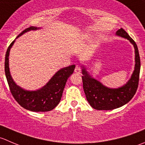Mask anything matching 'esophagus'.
Wrapping results in <instances>:
<instances>
[{"instance_id": "obj_1", "label": "esophagus", "mask_w": 145, "mask_h": 145, "mask_svg": "<svg viewBox=\"0 0 145 145\" xmlns=\"http://www.w3.org/2000/svg\"><path fill=\"white\" fill-rule=\"evenodd\" d=\"M74 71H75V73H76V74H80V73L81 72V67H80L79 65L76 66V68H75V70H74Z\"/></svg>"}]
</instances>
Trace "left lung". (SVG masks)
<instances>
[{
	"label": "left lung",
	"mask_w": 145,
	"mask_h": 145,
	"mask_svg": "<svg viewBox=\"0 0 145 145\" xmlns=\"http://www.w3.org/2000/svg\"><path fill=\"white\" fill-rule=\"evenodd\" d=\"M117 36L126 39L135 49V68L131 78L123 86L117 88H110L93 78L86 67L82 65V80L86 99L90 106L97 110H112L128 103L133 97L138 86L140 71V59L135 42L122 28L116 32Z\"/></svg>",
	"instance_id": "1"
}]
</instances>
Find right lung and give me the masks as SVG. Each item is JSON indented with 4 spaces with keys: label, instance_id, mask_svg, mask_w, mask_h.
Listing matches in <instances>:
<instances>
[{
    "label": "right lung",
    "instance_id": "obj_1",
    "mask_svg": "<svg viewBox=\"0 0 145 145\" xmlns=\"http://www.w3.org/2000/svg\"><path fill=\"white\" fill-rule=\"evenodd\" d=\"M40 29V27H30L23 31L16 39L30 31ZM15 40L12 42L5 54V72L10 90L15 100L27 110L31 112H49L52 110L59 103L66 83L69 77L73 74L75 65L72 64L61 69L57 71L50 81L40 89L36 90H27L22 88L12 79L9 68L10 51Z\"/></svg>",
    "mask_w": 145,
    "mask_h": 145
}]
</instances>
